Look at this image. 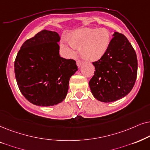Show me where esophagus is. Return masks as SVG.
I'll return each mask as SVG.
<instances>
[{"instance_id": "esophagus-1", "label": "esophagus", "mask_w": 150, "mask_h": 150, "mask_svg": "<svg viewBox=\"0 0 150 150\" xmlns=\"http://www.w3.org/2000/svg\"><path fill=\"white\" fill-rule=\"evenodd\" d=\"M81 64H82V61H81L80 59H77V67H80Z\"/></svg>"}]
</instances>
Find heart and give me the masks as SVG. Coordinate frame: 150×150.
<instances>
[{
    "label": "heart",
    "instance_id": "obj_1",
    "mask_svg": "<svg viewBox=\"0 0 150 150\" xmlns=\"http://www.w3.org/2000/svg\"><path fill=\"white\" fill-rule=\"evenodd\" d=\"M109 44L110 35L107 30L85 28L75 32L70 39V43L64 42L62 47L71 53L75 47H82L83 56L86 59L96 60L104 55Z\"/></svg>",
    "mask_w": 150,
    "mask_h": 150
}]
</instances>
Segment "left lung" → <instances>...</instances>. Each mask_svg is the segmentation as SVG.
<instances>
[{"instance_id":"1","label":"left lung","mask_w":150,"mask_h":150,"mask_svg":"<svg viewBox=\"0 0 150 150\" xmlns=\"http://www.w3.org/2000/svg\"><path fill=\"white\" fill-rule=\"evenodd\" d=\"M93 64L95 71L89 86L97 99L112 102L125 97L132 89L137 76V57L122 33H114L106 52Z\"/></svg>"}]
</instances>
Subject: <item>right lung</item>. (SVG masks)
<instances>
[{"instance_id":"right-lung-1","label":"right lung","mask_w":150,"mask_h":150,"mask_svg":"<svg viewBox=\"0 0 150 150\" xmlns=\"http://www.w3.org/2000/svg\"><path fill=\"white\" fill-rule=\"evenodd\" d=\"M55 31L42 30L21 46L14 62L17 84L29 102L52 106L65 99L76 62L61 57Z\"/></svg>"}]
</instances>
